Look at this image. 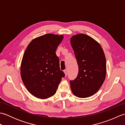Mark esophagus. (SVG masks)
<instances>
[{
  "label": "esophagus",
  "mask_w": 125,
  "mask_h": 125,
  "mask_svg": "<svg viewBox=\"0 0 125 125\" xmlns=\"http://www.w3.org/2000/svg\"><path fill=\"white\" fill-rule=\"evenodd\" d=\"M64 73H65V76H67V70L65 69V70H64Z\"/></svg>",
  "instance_id": "34e87169"
}]
</instances>
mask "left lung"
I'll use <instances>...</instances> for the list:
<instances>
[{"instance_id": "8db88e82", "label": "left lung", "mask_w": 125, "mask_h": 125, "mask_svg": "<svg viewBox=\"0 0 125 125\" xmlns=\"http://www.w3.org/2000/svg\"><path fill=\"white\" fill-rule=\"evenodd\" d=\"M70 42L79 68L77 77L70 82L71 91L76 97H89L99 90L105 81L104 52L100 44L86 34L73 36Z\"/></svg>"}]
</instances>
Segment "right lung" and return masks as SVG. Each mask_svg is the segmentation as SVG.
Listing matches in <instances>:
<instances>
[{
    "label": "right lung",
    "instance_id": "obj_1",
    "mask_svg": "<svg viewBox=\"0 0 125 125\" xmlns=\"http://www.w3.org/2000/svg\"><path fill=\"white\" fill-rule=\"evenodd\" d=\"M63 35L47 34L36 38L26 48L20 73L26 89L34 96L44 99L54 95L65 74L60 70L57 48Z\"/></svg>",
    "mask_w": 125,
    "mask_h": 125
}]
</instances>
